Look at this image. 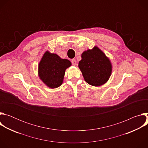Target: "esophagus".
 Instances as JSON below:
<instances>
[{"instance_id":"34e87169","label":"esophagus","mask_w":148,"mask_h":148,"mask_svg":"<svg viewBox=\"0 0 148 148\" xmlns=\"http://www.w3.org/2000/svg\"><path fill=\"white\" fill-rule=\"evenodd\" d=\"M71 62L73 66H75L76 65V61L75 59H72L71 60Z\"/></svg>"}]
</instances>
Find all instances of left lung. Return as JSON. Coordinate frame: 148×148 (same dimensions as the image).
I'll return each mask as SVG.
<instances>
[{"instance_id":"1","label":"left lung","mask_w":148,"mask_h":148,"mask_svg":"<svg viewBox=\"0 0 148 148\" xmlns=\"http://www.w3.org/2000/svg\"><path fill=\"white\" fill-rule=\"evenodd\" d=\"M78 67L85 81L92 86H100L107 82L112 72L109 58L97 47L84 51Z\"/></svg>"}]
</instances>
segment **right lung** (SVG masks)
<instances>
[{
  "label": "right lung",
  "instance_id": "right-lung-1",
  "mask_svg": "<svg viewBox=\"0 0 148 148\" xmlns=\"http://www.w3.org/2000/svg\"><path fill=\"white\" fill-rule=\"evenodd\" d=\"M71 65L69 60L46 51L38 64L39 77L49 87L57 88L62 83L66 70Z\"/></svg>",
  "mask_w": 148,
  "mask_h": 148
}]
</instances>
